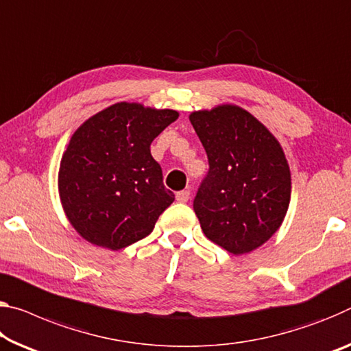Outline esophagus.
Returning <instances> with one entry per match:
<instances>
[{
  "label": "esophagus",
  "mask_w": 351,
  "mask_h": 351,
  "mask_svg": "<svg viewBox=\"0 0 351 351\" xmlns=\"http://www.w3.org/2000/svg\"><path fill=\"white\" fill-rule=\"evenodd\" d=\"M189 198H191V192L189 191H181L176 193V202H180V203H187Z\"/></svg>",
  "instance_id": "1"
}]
</instances>
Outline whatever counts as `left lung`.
Listing matches in <instances>:
<instances>
[{"label": "left lung", "mask_w": 351, "mask_h": 351, "mask_svg": "<svg viewBox=\"0 0 351 351\" xmlns=\"http://www.w3.org/2000/svg\"><path fill=\"white\" fill-rule=\"evenodd\" d=\"M209 171L193 210L204 236L232 254H245L275 234L291 202V170L275 136L245 109L221 104L192 112Z\"/></svg>", "instance_id": "1"}]
</instances>
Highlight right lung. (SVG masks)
<instances>
[{
  "instance_id": "obj_1",
  "label": "right lung",
  "mask_w": 351,
  "mask_h": 351,
  "mask_svg": "<svg viewBox=\"0 0 351 351\" xmlns=\"http://www.w3.org/2000/svg\"><path fill=\"white\" fill-rule=\"evenodd\" d=\"M173 109L115 103L71 136L59 167L66 219L97 247L121 250L153 231L173 203L149 145L178 119Z\"/></svg>"
}]
</instances>
